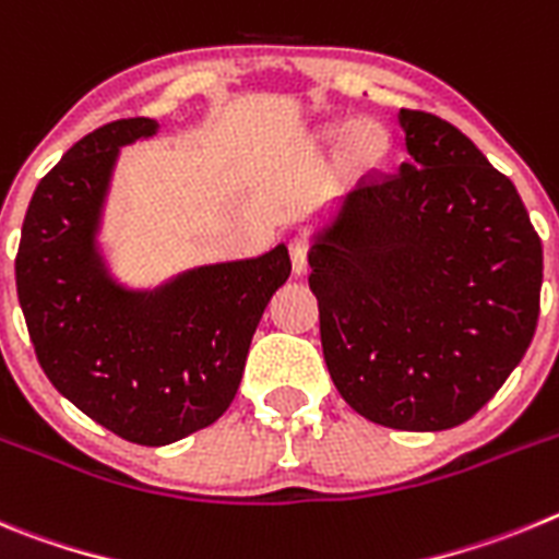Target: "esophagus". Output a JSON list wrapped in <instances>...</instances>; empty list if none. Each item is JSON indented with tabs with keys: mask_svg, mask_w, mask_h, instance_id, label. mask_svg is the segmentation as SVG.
Wrapping results in <instances>:
<instances>
[{
	"mask_svg": "<svg viewBox=\"0 0 559 559\" xmlns=\"http://www.w3.org/2000/svg\"><path fill=\"white\" fill-rule=\"evenodd\" d=\"M309 239L306 236H292L289 239V255H292V267L295 273H304L306 264H309Z\"/></svg>",
	"mask_w": 559,
	"mask_h": 559,
	"instance_id": "esophagus-1",
	"label": "esophagus"
}]
</instances>
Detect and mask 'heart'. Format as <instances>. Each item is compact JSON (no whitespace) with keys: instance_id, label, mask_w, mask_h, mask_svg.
Instances as JSON below:
<instances>
[{"instance_id":"1","label":"heart","mask_w":559,"mask_h":559,"mask_svg":"<svg viewBox=\"0 0 559 559\" xmlns=\"http://www.w3.org/2000/svg\"><path fill=\"white\" fill-rule=\"evenodd\" d=\"M354 133V128H334V135L336 139H342V135H348ZM386 150V142H384V135L379 133V130H356L354 139H350V158L356 160V164H361V167H370V164H376V160L384 155Z\"/></svg>"}]
</instances>
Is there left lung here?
<instances>
[{
  "mask_svg": "<svg viewBox=\"0 0 559 559\" xmlns=\"http://www.w3.org/2000/svg\"><path fill=\"white\" fill-rule=\"evenodd\" d=\"M406 164L367 175L309 250L320 340L350 409L401 431L465 424L524 359L543 248L507 175L465 133L399 110Z\"/></svg>",
  "mask_w": 559,
  "mask_h": 559,
  "instance_id": "1",
  "label": "left lung"
}]
</instances>
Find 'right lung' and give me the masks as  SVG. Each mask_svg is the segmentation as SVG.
I'll use <instances>...</instances> for the list:
<instances>
[{
  "mask_svg": "<svg viewBox=\"0 0 559 559\" xmlns=\"http://www.w3.org/2000/svg\"><path fill=\"white\" fill-rule=\"evenodd\" d=\"M147 117L83 135L35 186L16 253V289L38 365L55 390L122 440L167 445L205 429L234 401L250 340L289 250L128 292L94 253L110 169L122 144L153 135Z\"/></svg>",
  "mask_w": 559,
  "mask_h": 559,
  "instance_id": "obj_1",
  "label": "right lung"
}]
</instances>
